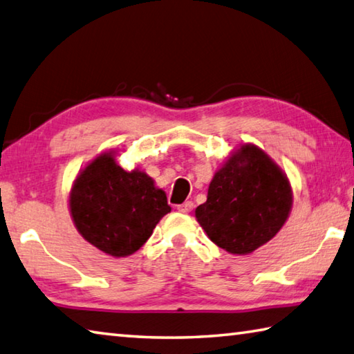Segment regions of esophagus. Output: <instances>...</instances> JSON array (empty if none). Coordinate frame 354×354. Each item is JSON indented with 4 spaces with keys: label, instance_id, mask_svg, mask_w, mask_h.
Returning a JSON list of instances; mask_svg holds the SVG:
<instances>
[{
    "label": "esophagus",
    "instance_id": "esophagus-1",
    "mask_svg": "<svg viewBox=\"0 0 354 354\" xmlns=\"http://www.w3.org/2000/svg\"><path fill=\"white\" fill-rule=\"evenodd\" d=\"M192 208H194V203H192V202H185V203L177 206V209L180 212H191Z\"/></svg>",
    "mask_w": 354,
    "mask_h": 354
}]
</instances>
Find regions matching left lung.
I'll list each match as a JSON object with an SVG mask.
<instances>
[{
	"mask_svg": "<svg viewBox=\"0 0 354 354\" xmlns=\"http://www.w3.org/2000/svg\"><path fill=\"white\" fill-rule=\"evenodd\" d=\"M288 178L254 145L240 148L209 183L196 217L208 237L231 254H248L282 228L291 209Z\"/></svg>",
	"mask_w": 354,
	"mask_h": 354,
	"instance_id": "obj_1",
	"label": "left lung"
}]
</instances>
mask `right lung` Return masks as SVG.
<instances>
[{"label":"right lung","mask_w":354,"mask_h":354,"mask_svg":"<svg viewBox=\"0 0 354 354\" xmlns=\"http://www.w3.org/2000/svg\"><path fill=\"white\" fill-rule=\"evenodd\" d=\"M69 205L80 234L114 257L136 252L171 211L166 194L151 177L120 168L111 152L97 157L77 177Z\"/></svg>","instance_id":"right-lung-1"}]
</instances>
